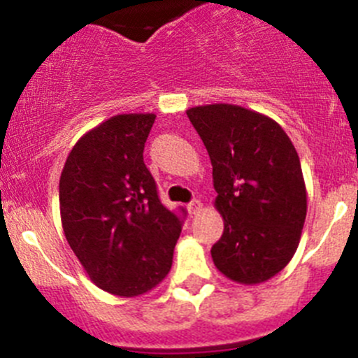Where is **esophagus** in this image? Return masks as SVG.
<instances>
[{
    "label": "esophagus",
    "mask_w": 358,
    "mask_h": 358,
    "mask_svg": "<svg viewBox=\"0 0 358 358\" xmlns=\"http://www.w3.org/2000/svg\"><path fill=\"white\" fill-rule=\"evenodd\" d=\"M201 209H202V202H201L199 199L190 201V204H189V211H190V215H196V213H199Z\"/></svg>",
    "instance_id": "1"
}]
</instances>
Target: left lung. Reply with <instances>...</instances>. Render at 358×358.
Wrapping results in <instances>:
<instances>
[{"mask_svg": "<svg viewBox=\"0 0 358 358\" xmlns=\"http://www.w3.org/2000/svg\"><path fill=\"white\" fill-rule=\"evenodd\" d=\"M187 115L211 159L215 206L225 222L213 262L236 282H265L291 262L305 225L298 152L286 131L259 112L213 103Z\"/></svg>", "mask_w": 358, "mask_h": 358, "instance_id": "obj_1", "label": "left lung"}]
</instances>
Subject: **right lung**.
I'll use <instances>...</instances> for the list:
<instances>
[{
	"instance_id": "obj_1",
	"label": "right lung",
	"mask_w": 358,
	"mask_h": 358,
	"mask_svg": "<svg viewBox=\"0 0 358 358\" xmlns=\"http://www.w3.org/2000/svg\"><path fill=\"white\" fill-rule=\"evenodd\" d=\"M156 114H119L78 140L59 197L66 239L90 279L115 296L143 294L171 270L183 216L157 196L143 162Z\"/></svg>"
}]
</instances>
